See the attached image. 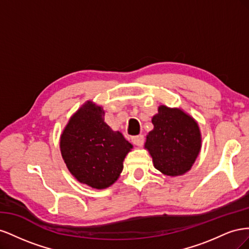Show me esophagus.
I'll list each match as a JSON object with an SVG mask.
<instances>
[{
    "mask_svg": "<svg viewBox=\"0 0 249 249\" xmlns=\"http://www.w3.org/2000/svg\"><path fill=\"white\" fill-rule=\"evenodd\" d=\"M132 142L134 143L135 145L141 146L143 144V142H144V137H143V135H138V136H133L132 137Z\"/></svg>",
    "mask_w": 249,
    "mask_h": 249,
    "instance_id": "esophagus-1",
    "label": "esophagus"
}]
</instances>
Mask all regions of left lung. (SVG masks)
<instances>
[{
  "label": "left lung",
  "instance_id": "obj_1",
  "mask_svg": "<svg viewBox=\"0 0 249 249\" xmlns=\"http://www.w3.org/2000/svg\"><path fill=\"white\" fill-rule=\"evenodd\" d=\"M146 137L155 167L169 177L184 175L199 154L201 138L195 120L178 109L160 106Z\"/></svg>",
  "mask_w": 249,
  "mask_h": 249
}]
</instances>
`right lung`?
Returning a JSON list of instances; mask_svg holds the SVG:
<instances>
[{"label":"right lung","instance_id":"1","mask_svg":"<svg viewBox=\"0 0 249 249\" xmlns=\"http://www.w3.org/2000/svg\"><path fill=\"white\" fill-rule=\"evenodd\" d=\"M102 107L87 102L65 126L60 140L63 160L80 183L95 189L111 186L133 145L104 122Z\"/></svg>","mask_w":249,"mask_h":249}]
</instances>
